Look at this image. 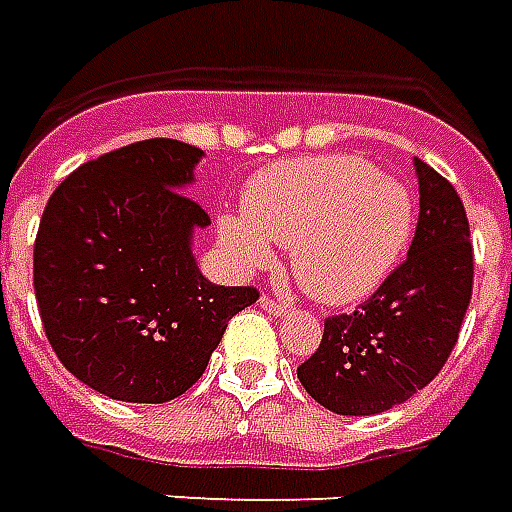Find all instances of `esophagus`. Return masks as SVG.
Instances as JSON below:
<instances>
[{
    "mask_svg": "<svg viewBox=\"0 0 512 512\" xmlns=\"http://www.w3.org/2000/svg\"><path fill=\"white\" fill-rule=\"evenodd\" d=\"M260 307H263L266 312H271V315H285V312L290 310V301L274 299V296L263 293V296H260Z\"/></svg>",
    "mask_w": 512,
    "mask_h": 512,
    "instance_id": "1",
    "label": "esophagus"
}]
</instances>
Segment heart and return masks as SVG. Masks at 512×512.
<instances>
[{
	"mask_svg": "<svg viewBox=\"0 0 512 512\" xmlns=\"http://www.w3.org/2000/svg\"><path fill=\"white\" fill-rule=\"evenodd\" d=\"M244 219L222 216L224 249L241 268L271 263L290 246L301 288L323 304H351L381 285L414 230L411 194L354 156H304L257 172L244 191Z\"/></svg>",
	"mask_w": 512,
	"mask_h": 512,
	"instance_id": "1",
	"label": "heart"
}]
</instances>
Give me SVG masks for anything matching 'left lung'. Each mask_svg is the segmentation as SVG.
Wrapping results in <instances>:
<instances>
[{
    "mask_svg": "<svg viewBox=\"0 0 512 512\" xmlns=\"http://www.w3.org/2000/svg\"><path fill=\"white\" fill-rule=\"evenodd\" d=\"M419 222L408 257L354 312L323 321L301 386L345 417L381 414L428 386L458 343L472 299V241L458 191L414 158Z\"/></svg>",
    "mask_w": 512,
    "mask_h": 512,
    "instance_id": "8db88e82",
    "label": "left lung"
}]
</instances>
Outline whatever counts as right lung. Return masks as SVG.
Listing matches in <instances>:
<instances>
[{
  "mask_svg": "<svg viewBox=\"0 0 512 512\" xmlns=\"http://www.w3.org/2000/svg\"><path fill=\"white\" fill-rule=\"evenodd\" d=\"M200 147L142 139L54 189L35 238V299L54 354L82 384L126 403H167L205 373L255 288L202 277L191 235L208 227L183 186Z\"/></svg>",
  "mask_w": 512,
  "mask_h": 512,
  "instance_id": "1",
  "label": "right lung"
}]
</instances>
